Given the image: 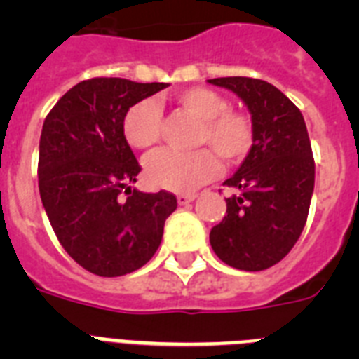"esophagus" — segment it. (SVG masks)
I'll return each instance as SVG.
<instances>
[{"mask_svg":"<svg viewBox=\"0 0 359 359\" xmlns=\"http://www.w3.org/2000/svg\"><path fill=\"white\" fill-rule=\"evenodd\" d=\"M196 198H198L196 194H180L177 196V203H180V205H189V203L194 201Z\"/></svg>","mask_w":359,"mask_h":359,"instance_id":"34e87169","label":"esophagus"}]
</instances>
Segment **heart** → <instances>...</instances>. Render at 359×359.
<instances>
[{
    "label": "heart",
    "mask_w": 359,
    "mask_h": 359,
    "mask_svg": "<svg viewBox=\"0 0 359 359\" xmlns=\"http://www.w3.org/2000/svg\"><path fill=\"white\" fill-rule=\"evenodd\" d=\"M177 104L201 122L199 144H207L228 165L248 156L253 145V126L241 113L228 109V100L208 88H189L177 93ZM161 107L154 98H144L123 116L122 131L135 149H151L160 140ZM219 174L217 158L208 149L177 152L163 149L145 160V180L154 189L187 194L212 182Z\"/></svg>",
    "instance_id": "obj_1"
}]
</instances>
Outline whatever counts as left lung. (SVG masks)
I'll use <instances>...</instances> for the list:
<instances>
[{
    "label": "left lung",
    "instance_id": "1",
    "mask_svg": "<svg viewBox=\"0 0 359 359\" xmlns=\"http://www.w3.org/2000/svg\"><path fill=\"white\" fill-rule=\"evenodd\" d=\"M246 104L253 145L223 185L226 215L210 231L215 255L228 266L261 271L280 262L306 226L315 189V160L306 122L273 84L250 77L210 79Z\"/></svg>",
    "mask_w": 359,
    "mask_h": 359
}]
</instances>
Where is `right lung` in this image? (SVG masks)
<instances>
[{"mask_svg":"<svg viewBox=\"0 0 359 359\" xmlns=\"http://www.w3.org/2000/svg\"><path fill=\"white\" fill-rule=\"evenodd\" d=\"M167 86L118 77L82 81L43 123L41 201L66 253L98 277L147 264L177 207L170 192L145 194L129 187L142 167L122 131L129 107Z\"/></svg>","mask_w":359,"mask_h":359,"instance_id":"obj_1","label":"right lung"}]
</instances>
